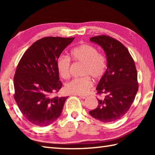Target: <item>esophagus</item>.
<instances>
[{"mask_svg":"<svg viewBox=\"0 0 155 155\" xmlns=\"http://www.w3.org/2000/svg\"><path fill=\"white\" fill-rule=\"evenodd\" d=\"M78 97H80L81 98H83V99H84V98H87V95H78Z\"/></svg>","mask_w":155,"mask_h":155,"instance_id":"esophagus-1","label":"esophagus"}]
</instances>
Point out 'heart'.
Listing matches in <instances>:
<instances>
[{
	"instance_id": "1",
	"label": "heart",
	"mask_w": 155,
	"mask_h": 155,
	"mask_svg": "<svg viewBox=\"0 0 155 155\" xmlns=\"http://www.w3.org/2000/svg\"><path fill=\"white\" fill-rule=\"evenodd\" d=\"M71 57L74 61L84 63L83 77L76 78L65 84L64 90L68 93L74 94H87L93 87L92 77L99 80L103 77L107 68V59L98 52L97 48L89 44L77 46L71 51ZM57 67L58 73L62 78L67 79L70 77L71 59L65 55H60L57 58Z\"/></svg>"
}]
</instances>
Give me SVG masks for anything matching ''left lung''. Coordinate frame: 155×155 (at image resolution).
<instances>
[{
    "instance_id": "1",
    "label": "left lung",
    "mask_w": 155,
    "mask_h": 155,
    "mask_svg": "<svg viewBox=\"0 0 155 155\" xmlns=\"http://www.w3.org/2000/svg\"><path fill=\"white\" fill-rule=\"evenodd\" d=\"M90 41L104 49L107 69L97 87V94H104V98H97L98 107L89 113L104 123L116 121L129 110L138 91L135 64L128 49L117 39L103 35Z\"/></svg>"
}]
</instances>
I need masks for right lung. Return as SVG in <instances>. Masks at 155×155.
<instances>
[{"mask_svg": "<svg viewBox=\"0 0 155 155\" xmlns=\"http://www.w3.org/2000/svg\"><path fill=\"white\" fill-rule=\"evenodd\" d=\"M74 37H47L34 42L22 55L14 76V98L26 119L46 127L60 116L67 97H52L62 88L57 58Z\"/></svg>", "mask_w": 155, "mask_h": 155, "instance_id": "right-lung-1", "label": "right lung"}]
</instances>
